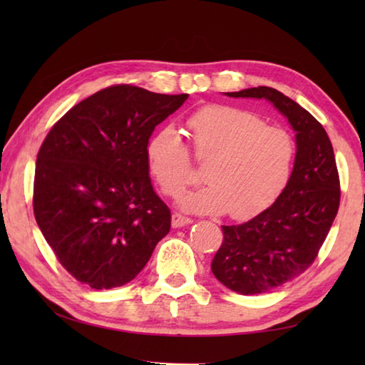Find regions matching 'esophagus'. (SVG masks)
<instances>
[{"mask_svg": "<svg viewBox=\"0 0 365 365\" xmlns=\"http://www.w3.org/2000/svg\"><path fill=\"white\" fill-rule=\"evenodd\" d=\"M191 222L192 220L188 218V216H183L177 212L173 213V227H183V226H188Z\"/></svg>", "mask_w": 365, "mask_h": 365, "instance_id": "34e87169", "label": "esophagus"}]
</instances>
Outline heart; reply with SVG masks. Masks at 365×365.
I'll return each instance as SVG.
<instances>
[{
	"mask_svg": "<svg viewBox=\"0 0 365 365\" xmlns=\"http://www.w3.org/2000/svg\"><path fill=\"white\" fill-rule=\"evenodd\" d=\"M199 165H207L204 188L185 192L180 205L195 213L226 212L247 218L267 208L289 180L294 143L289 131L267 125L243 108L208 105L187 120ZM145 158L150 174L168 196L192 180L195 165L187 143L174 127L149 138Z\"/></svg>",
	"mask_w": 365,
	"mask_h": 365,
	"instance_id": "heart-1",
	"label": "heart"
}]
</instances>
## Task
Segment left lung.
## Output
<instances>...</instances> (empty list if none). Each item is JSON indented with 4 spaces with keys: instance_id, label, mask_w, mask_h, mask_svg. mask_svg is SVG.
<instances>
[{
    "instance_id": "1",
    "label": "left lung",
    "mask_w": 365,
    "mask_h": 365,
    "mask_svg": "<svg viewBox=\"0 0 365 365\" xmlns=\"http://www.w3.org/2000/svg\"><path fill=\"white\" fill-rule=\"evenodd\" d=\"M227 96L268 100L297 131L287 187L252 220L221 226L224 240L210 265L215 277L230 290L267 293L304 273L319 255L339 210V170L322 123L282 92L259 86Z\"/></svg>"
}]
</instances>
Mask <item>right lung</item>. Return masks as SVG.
<instances>
[{
    "mask_svg": "<svg viewBox=\"0 0 365 365\" xmlns=\"http://www.w3.org/2000/svg\"><path fill=\"white\" fill-rule=\"evenodd\" d=\"M188 94L115 84L61 118L38 149L33 207L61 265L96 290L130 282L170 229L145 158L155 127Z\"/></svg>",
    "mask_w": 365,
    "mask_h": 365,
    "instance_id": "1",
    "label": "right lung"
}]
</instances>
